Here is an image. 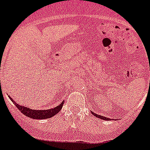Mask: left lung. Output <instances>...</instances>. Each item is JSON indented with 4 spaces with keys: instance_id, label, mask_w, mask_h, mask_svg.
<instances>
[{
    "instance_id": "8db88e82",
    "label": "left lung",
    "mask_w": 150,
    "mask_h": 150,
    "mask_svg": "<svg viewBox=\"0 0 150 150\" xmlns=\"http://www.w3.org/2000/svg\"><path fill=\"white\" fill-rule=\"evenodd\" d=\"M92 115L96 116V117H98V118H100V119H102V120H104V121H110V120H112L111 118H109V117H104V116L100 115H98V114H96V113L93 112H92Z\"/></svg>"
}]
</instances>
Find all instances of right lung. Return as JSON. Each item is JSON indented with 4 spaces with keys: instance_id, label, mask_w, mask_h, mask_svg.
I'll use <instances>...</instances> for the list:
<instances>
[{
    "instance_id": "add662e5",
    "label": "right lung",
    "mask_w": 150,
    "mask_h": 150,
    "mask_svg": "<svg viewBox=\"0 0 150 150\" xmlns=\"http://www.w3.org/2000/svg\"><path fill=\"white\" fill-rule=\"evenodd\" d=\"M9 98H10V100L13 102L14 104L15 105V107H16L18 110H20L23 115H25L27 116V117L33 118V119H39V120L50 118V117L55 115L57 113L61 111V110L62 109L63 104H64V100H63V101L61 102L58 106L54 107V108L48 109V110H33V109L29 108V107L21 106V105L18 104V103H16V102H15L11 97H9Z\"/></svg>"
}]
</instances>
